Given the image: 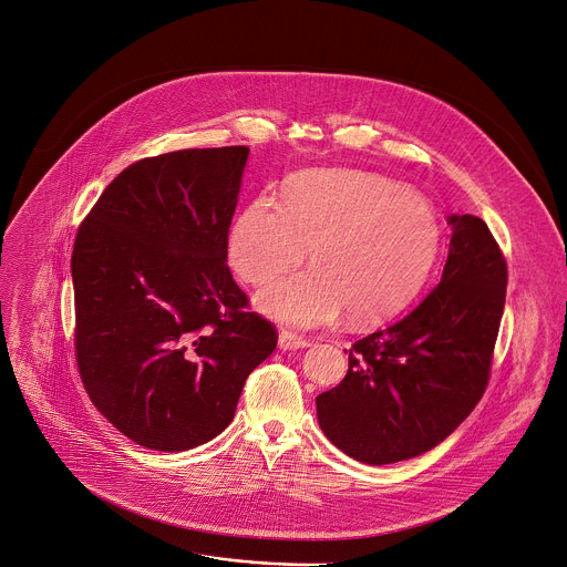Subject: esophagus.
Returning a JSON list of instances; mask_svg holds the SVG:
<instances>
[{"label":"esophagus","mask_w":567,"mask_h":567,"mask_svg":"<svg viewBox=\"0 0 567 567\" xmlns=\"http://www.w3.org/2000/svg\"><path fill=\"white\" fill-rule=\"evenodd\" d=\"M307 346H311L309 341L302 340V338H298L296 333H291V331H280V336H278V348L280 350H300V348H307Z\"/></svg>","instance_id":"34e87169"}]
</instances>
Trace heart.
Returning a JSON list of instances; mask_svg holds the SVG:
<instances>
[{
    "mask_svg": "<svg viewBox=\"0 0 567 567\" xmlns=\"http://www.w3.org/2000/svg\"><path fill=\"white\" fill-rule=\"evenodd\" d=\"M441 245L432 204L408 186L348 168L309 171L291 179L280 206L249 202L227 236L229 267L249 285L302 262L311 269L267 285L258 309L291 329L396 313L423 287Z\"/></svg>",
    "mask_w": 567,
    "mask_h": 567,
    "instance_id": "1",
    "label": "heart"
}]
</instances>
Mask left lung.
<instances>
[{
  "instance_id": "8db88e82",
  "label": "left lung",
  "mask_w": 567,
  "mask_h": 567,
  "mask_svg": "<svg viewBox=\"0 0 567 567\" xmlns=\"http://www.w3.org/2000/svg\"><path fill=\"white\" fill-rule=\"evenodd\" d=\"M441 282L405 318L357 340L316 399L324 436L379 466L441 445L482 399L506 302V260L486 224L452 215Z\"/></svg>"
}]
</instances>
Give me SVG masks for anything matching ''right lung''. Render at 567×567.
<instances>
[{"label":"right lung","instance_id":"right-lung-1","mask_svg":"<svg viewBox=\"0 0 567 567\" xmlns=\"http://www.w3.org/2000/svg\"><path fill=\"white\" fill-rule=\"evenodd\" d=\"M247 146L186 148L124 168L72 251L76 361L99 412L133 443L186 452L234 419L276 329L227 267Z\"/></svg>","mask_w":567,"mask_h":567}]
</instances>
